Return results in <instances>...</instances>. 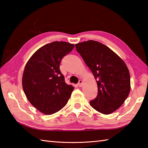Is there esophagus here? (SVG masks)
I'll return each instance as SVG.
<instances>
[{
    "label": "esophagus",
    "instance_id": "obj_1",
    "mask_svg": "<svg viewBox=\"0 0 148 148\" xmlns=\"http://www.w3.org/2000/svg\"><path fill=\"white\" fill-rule=\"evenodd\" d=\"M82 85H83V81H82V79H79L78 84H77V86L81 87L82 86Z\"/></svg>",
    "mask_w": 148,
    "mask_h": 148
}]
</instances>
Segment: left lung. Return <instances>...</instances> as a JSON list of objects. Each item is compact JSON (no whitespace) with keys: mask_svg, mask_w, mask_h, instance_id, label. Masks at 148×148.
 Here are the masks:
<instances>
[{"mask_svg":"<svg viewBox=\"0 0 148 148\" xmlns=\"http://www.w3.org/2000/svg\"><path fill=\"white\" fill-rule=\"evenodd\" d=\"M75 46L93 74L98 86L97 97L89 102L90 105L102 114H112L123 104L131 90L126 64L101 42L89 40Z\"/></svg>","mask_w":148,"mask_h":148,"instance_id":"left-lung-1","label":"left lung"}]
</instances>
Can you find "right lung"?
Listing matches in <instances>:
<instances>
[{
    "mask_svg": "<svg viewBox=\"0 0 148 148\" xmlns=\"http://www.w3.org/2000/svg\"><path fill=\"white\" fill-rule=\"evenodd\" d=\"M74 47L66 42H53L38 49L27 62L22 77L23 91L42 113L50 115L59 111L71 96L74 87L65 83L59 65Z\"/></svg>",
    "mask_w": 148,
    "mask_h": 148,
    "instance_id": "add662e5",
    "label": "right lung"
}]
</instances>
